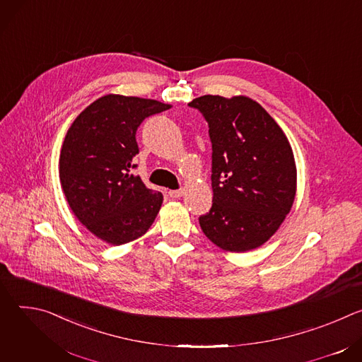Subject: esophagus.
Returning <instances> with one entry per match:
<instances>
[{
  "mask_svg": "<svg viewBox=\"0 0 362 362\" xmlns=\"http://www.w3.org/2000/svg\"><path fill=\"white\" fill-rule=\"evenodd\" d=\"M169 196L173 199H179L183 196V189H177V190H169Z\"/></svg>",
  "mask_w": 362,
  "mask_h": 362,
  "instance_id": "esophagus-1",
  "label": "esophagus"
}]
</instances>
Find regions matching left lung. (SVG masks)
<instances>
[{
    "label": "left lung",
    "mask_w": 362,
    "mask_h": 362,
    "mask_svg": "<svg viewBox=\"0 0 362 362\" xmlns=\"http://www.w3.org/2000/svg\"><path fill=\"white\" fill-rule=\"evenodd\" d=\"M189 106L208 122L212 141L214 203L199 218L203 233L230 252L264 245L295 199L296 168L286 136L249 97L208 94Z\"/></svg>",
    "instance_id": "1"
}]
</instances>
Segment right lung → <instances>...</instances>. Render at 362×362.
Masks as SVG:
<instances>
[{
  "instance_id": "right-lung-1",
  "label": "right lung",
  "mask_w": 362,
  "mask_h": 362,
  "mask_svg": "<svg viewBox=\"0 0 362 362\" xmlns=\"http://www.w3.org/2000/svg\"><path fill=\"white\" fill-rule=\"evenodd\" d=\"M170 109L158 100L107 94L84 109L60 154V182L77 219L112 245L132 242L156 219L163 194L146 187L133 159L141 122Z\"/></svg>"
}]
</instances>
